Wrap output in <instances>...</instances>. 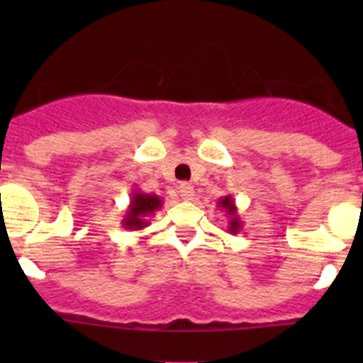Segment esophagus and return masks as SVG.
<instances>
[{
  "instance_id": "34e87169",
  "label": "esophagus",
  "mask_w": 363,
  "mask_h": 363,
  "mask_svg": "<svg viewBox=\"0 0 363 363\" xmlns=\"http://www.w3.org/2000/svg\"><path fill=\"white\" fill-rule=\"evenodd\" d=\"M179 193H181V199L184 200V202H191V200L195 199V188H193L191 184H188V182L179 186Z\"/></svg>"
}]
</instances>
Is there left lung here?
<instances>
[{
    "instance_id": "8db88e82",
    "label": "left lung",
    "mask_w": 363,
    "mask_h": 363,
    "mask_svg": "<svg viewBox=\"0 0 363 363\" xmlns=\"http://www.w3.org/2000/svg\"><path fill=\"white\" fill-rule=\"evenodd\" d=\"M218 207L221 208V211H225L226 216H228V219H230L228 230H226V232L232 233V235L239 233L240 230H242V219L239 218V208H237L233 196L232 195L223 196V199L218 202Z\"/></svg>"
}]
</instances>
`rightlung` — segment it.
I'll return each instance as SVG.
<instances>
[{
  "label": "right lung",
  "mask_w": 363,
  "mask_h": 363,
  "mask_svg": "<svg viewBox=\"0 0 363 363\" xmlns=\"http://www.w3.org/2000/svg\"><path fill=\"white\" fill-rule=\"evenodd\" d=\"M161 199L158 195H149V193L140 191V189H133L130 199V205L126 208V214L123 216V228L126 230H144L149 226L147 218L160 211Z\"/></svg>",
  "instance_id": "add662e5"
}]
</instances>
